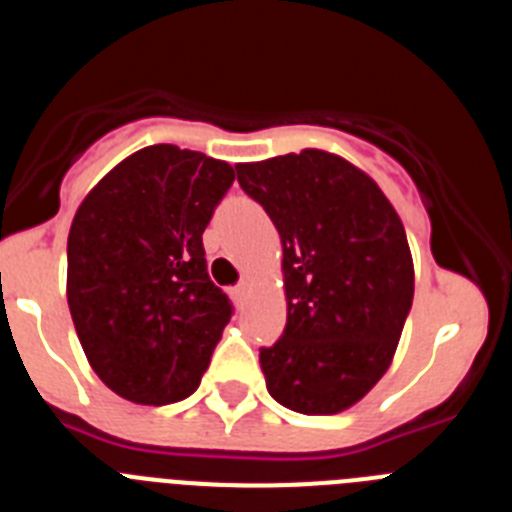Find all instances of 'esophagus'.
<instances>
[{"instance_id":"esophagus-1","label":"esophagus","mask_w":512,"mask_h":512,"mask_svg":"<svg viewBox=\"0 0 512 512\" xmlns=\"http://www.w3.org/2000/svg\"><path fill=\"white\" fill-rule=\"evenodd\" d=\"M233 297L238 302H246L248 297H251V282H241V284H238V287L233 289Z\"/></svg>"}]
</instances>
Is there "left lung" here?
Masks as SVG:
<instances>
[{
	"instance_id": "1",
	"label": "left lung",
	"mask_w": 512,
	"mask_h": 512,
	"mask_svg": "<svg viewBox=\"0 0 512 512\" xmlns=\"http://www.w3.org/2000/svg\"><path fill=\"white\" fill-rule=\"evenodd\" d=\"M235 171L282 238L287 325L259 354L266 390L295 413H341L390 369L413 305L400 215L372 176L318 148Z\"/></svg>"
}]
</instances>
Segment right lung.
<instances>
[{
  "label": "right lung",
  "instance_id": "obj_1",
  "mask_svg": "<svg viewBox=\"0 0 512 512\" xmlns=\"http://www.w3.org/2000/svg\"><path fill=\"white\" fill-rule=\"evenodd\" d=\"M233 179L225 161L158 143L120 161L76 210L66 297L115 395L169 405L200 387L233 315L207 274L202 233Z\"/></svg>",
  "mask_w": 512,
  "mask_h": 512
}]
</instances>
